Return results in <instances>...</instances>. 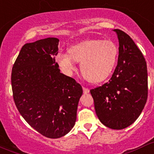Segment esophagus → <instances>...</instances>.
<instances>
[{"label":"esophagus","mask_w":154,"mask_h":154,"mask_svg":"<svg viewBox=\"0 0 154 154\" xmlns=\"http://www.w3.org/2000/svg\"><path fill=\"white\" fill-rule=\"evenodd\" d=\"M83 92L85 94H88V93L90 92V90L88 89V88H83Z\"/></svg>","instance_id":"1"}]
</instances>
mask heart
Wrapping results in <instances>:
<instances>
[{
	"label": "heart",
	"instance_id": "1",
	"mask_svg": "<svg viewBox=\"0 0 154 154\" xmlns=\"http://www.w3.org/2000/svg\"><path fill=\"white\" fill-rule=\"evenodd\" d=\"M118 47L111 40L89 39L73 45L68 50L69 54L59 52L55 60L62 72L71 75L75 69V62L80 63L83 77L91 83L106 80L116 66Z\"/></svg>",
	"mask_w": 154,
	"mask_h": 154
}]
</instances>
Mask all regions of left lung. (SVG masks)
I'll list each match as a JSON object with an SVG mask.
<instances>
[{
    "label": "left lung",
    "mask_w": 154,
    "mask_h": 154,
    "mask_svg": "<svg viewBox=\"0 0 154 154\" xmlns=\"http://www.w3.org/2000/svg\"><path fill=\"white\" fill-rule=\"evenodd\" d=\"M113 30L119 41L118 65L109 82L91 90V94L102 124L122 129L136 121L147 102V63L128 34L119 29Z\"/></svg>",
    "instance_id": "obj_1"
}]
</instances>
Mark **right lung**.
<instances>
[{
  "mask_svg": "<svg viewBox=\"0 0 154 154\" xmlns=\"http://www.w3.org/2000/svg\"><path fill=\"white\" fill-rule=\"evenodd\" d=\"M59 39L48 37L26 43L12 69L15 104L26 122L50 138L67 134L76 121L82 88L60 73L54 56Z\"/></svg>",
  "mask_w": 154,
  "mask_h": 154,
  "instance_id": "right-lung-1",
  "label": "right lung"
}]
</instances>
